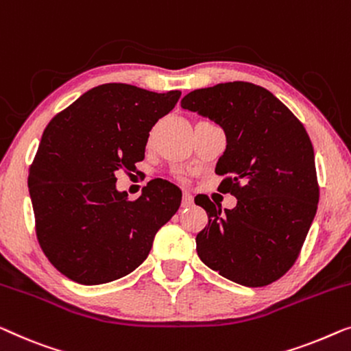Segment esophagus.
<instances>
[{
  "label": "esophagus",
  "instance_id": "1",
  "mask_svg": "<svg viewBox=\"0 0 351 351\" xmlns=\"http://www.w3.org/2000/svg\"><path fill=\"white\" fill-rule=\"evenodd\" d=\"M193 206V196L190 193H184V199H182V207H191Z\"/></svg>",
  "mask_w": 351,
  "mask_h": 351
}]
</instances>
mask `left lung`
Wrapping results in <instances>:
<instances>
[{"label":"left lung","instance_id":"1","mask_svg":"<svg viewBox=\"0 0 351 351\" xmlns=\"http://www.w3.org/2000/svg\"><path fill=\"white\" fill-rule=\"evenodd\" d=\"M182 108L209 117L226 134L215 174L218 190L237 197L221 210L207 196L196 236L201 261L243 287H266L291 269L317 213L313 145L299 119L271 91L250 82L195 90Z\"/></svg>","mask_w":351,"mask_h":351}]
</instances>
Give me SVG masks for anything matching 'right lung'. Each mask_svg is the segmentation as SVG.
Listing matches in <instances>:
<instances>
[{"label": "right lung", "instance_id": "obj_1", "mask_svg": "<svg viewBox=\"0 0 351 351\" xmlns=\"http://www.w3.org/2000/svg\"><path fill=\"white\" fill-rule=\"evenodd\" d=\"M180 95L98 85L44 130L28 174L36 236L49 261L73 282L99 285L133 272L179 210L182 193L171 182L150 180L128 201L117 191L115 172L134 171L144 160L152 126Z\"/></svg>", "mask_w": 351, "mask_h": 351}]
</instances>
